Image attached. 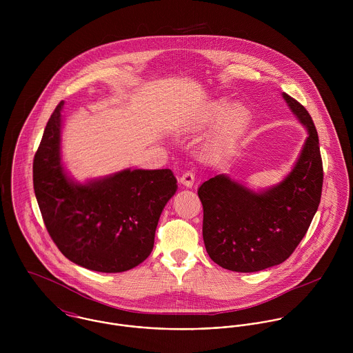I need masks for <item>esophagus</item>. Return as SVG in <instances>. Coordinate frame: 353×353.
Returning <instances> with one entry per match:
<instances>
[{
    "mask_svg": "<svg viewBox=\"0 0 353 353\" xmlns=\"http://www.w3.org/2000/svg\"><path fill=\"white\" fill-rule=\"evenodd\" d=\"M179 182H181L183 186H186V188H192V186L194 185V175H193V172H190V171L183 172L182 176L179 178Z\"/></svg>",
    "mask_w": 353,
    "mask_h": 353,
    "instance_id": "obj_1",
    "label": "esophagus"
}]
</instances>
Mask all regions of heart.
<instances>
[{
  "mask_svg": "<svg viewBox=\"0 0 353 353\" xmlns=\"http://www.w3.org/2000/svg\"><path fill=\"white\" fill-rule=\"evenodd\" d=\"M252 119V112L242 103H232L228 98L208 101L185 125V130H202L214 126L206 141V152L220 157L230 151L245 133Z\"/></svg>",
  "mask_w": 353,
  "mask_h": 353,
  "instance_id": "heart-1",
  "label": "heart"
}]
</instances>
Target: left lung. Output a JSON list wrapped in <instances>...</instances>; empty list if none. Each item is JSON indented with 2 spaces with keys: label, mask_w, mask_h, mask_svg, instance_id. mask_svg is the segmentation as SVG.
I'll use <instances>...</instances> for the list:
<instances>
[{
  "label": "left lung",
  "mask_w": 353,
  "mask_h": 353,
  "mask_svg": "<svg viewBox=\"0 0 353 353\" xmlns=\"http://www.w3.org/2000/svg\"><path fill=\"white\" fill-rule=\"evenodd\" d=\"M283 98L307 130L288 175L259 192L227 174L199 189L205 249L213 262L232 272H258L284 262L301 243L321 201L323 170L316 129L299 101L284 92Z\"/></svg>",
  "instance_id": "obj_1"
}]
</instances>
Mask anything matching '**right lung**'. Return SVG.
<instances>
[{
  "label": "right lung",
  "mask_w": 353,
  "mask_h": 353,
  "mask_svg": "<svg viewBox=\"0 0 353 353\" xmlns=\"http://www.w3.org/2000/svg\"><path fill=\"white\" fill-rule=\"evenodd\" d=\"M61 101L34 157V190L51 239L69 261L119 273L148 258L160 214L178 185L171 170H122L84 183L62 163Z\"/></svg>",
  "instance_id": "right-lung-1"
}]
</instances>
